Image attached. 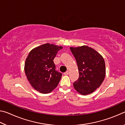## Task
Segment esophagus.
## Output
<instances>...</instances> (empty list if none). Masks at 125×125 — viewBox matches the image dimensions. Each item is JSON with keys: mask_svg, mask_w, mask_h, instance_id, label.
<instances>
[{"mask_svg": "<svg viewBox=\"0 0 125 125\" xmlns=\"http://www.w3.org/2000/svg\"><path fill=\"white\" fill-rule=\"evenodd\" d=\"M69 71H67L66 72H65L64 73V75H68L69 74Z\"/></svg>", "mask_w": 125, "mask_h": 125, "instance_id": "34e87169", "label": "esophagus"}]
</instances>
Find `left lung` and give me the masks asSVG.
Listing matches in <instances>:
<instances>
[{"label":"left lung","instance_id":"1","mask_svg":"<svg viewBox=\"0 0 125 125\" xmlns=\"http://www.w3.org/2000/svg\"><path fill=\"white\" fill-rule=\"evenodd\" d=\"M70 50L77 61L79 77L73 83L75 89L83 95L90 94L101 85L106 74L103 56L93 48L84 45Z\"/></svg>","mask_w":125,"mask_h":125}]
</instances>
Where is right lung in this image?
<instances>
[{"mask_svg": "<svg viewBox=\"0 0 125 125\" xmlns=\"http://www.w3.org/2000/svg\"><path fill=\"white\" fill-rule=\"evenodd\" d=\"M62 48L46 43L29 52L25 62V73L31 86L39 92L47 94L57 86L62 74L55 70L53 60Z\"/></svg>", "mask_w": 125, "mask_h": 125, "instance_id": "1", "label": "right lung"}]
</instances>
